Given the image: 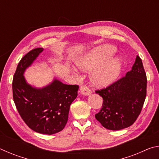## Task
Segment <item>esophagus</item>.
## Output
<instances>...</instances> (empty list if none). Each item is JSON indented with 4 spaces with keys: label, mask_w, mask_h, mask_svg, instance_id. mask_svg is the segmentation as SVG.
I'll use <instances>...</instances> for the list:
<instances>
[{
    "label": "esophagus",
    "mask_w": 159,
    "mask_h": 159,
    "mask_svg": "<svg viewBox=\"0 0 159 159\" xmlns=\"http://www.w3.org/2000/svg\"><path fill=\"white\" fill-rule=\"evenodd\" d=\"M80 92L83 95H89L91 94L90 90L88 87H86L85 85L80 86Z\"/></svg>",
    "instance_id": "34e87169"
}]
</instances>
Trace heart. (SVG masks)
Listing matches in <instances>:
<instances>
[{
    "mask_svg": "<svg viewBox=\"0 0 159 159\" xmlns=\"http://www.w3.org/2000/svg\"><path fill=\"white\" fill-rule=\"evenodd\" d=\"M116 48L111 45H102L91 50L90 52L76 60L80 69L90 71V80L97 87L104 88L116 81L121 73L123 60L120 57H112ZM75 76L79 75L76 70H72Z\"/></svg>",
    "mask_w": 159,
    "mask_h": 159,
    "instance_id": "b5f03b06",
    "label": "heart"
}]
</instances>
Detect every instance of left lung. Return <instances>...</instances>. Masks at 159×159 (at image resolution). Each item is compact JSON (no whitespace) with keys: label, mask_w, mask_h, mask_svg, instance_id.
<instances>
[{"label":"left lung","mask_w":159,"mask_h":159,"mask_svg":"<svg viewBox=\"0 0 159 159\" xmlns=\"http://www.w3.org/2000/svg\"><path fill=\"white\" fill-rule=\"evenodd\" d=\"M147 76L140 57L137 55L125 76L95 93L103 99L95 118L107 129L118 130L133 125L140 114L147 95Z\"/></svg>","instance_id":"obj_1"}]
</instances>
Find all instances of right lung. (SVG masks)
<instances>
[{
  "instance_id": "right-lung-1",
  "label": "right lung",
  "mask_w": 159,
  "mask_h": 159,
  "mask_svg": "<svg viewBox=\"0 0 159 159\" xmlns=\"http://www.w3.org/2000/svg\"><path fill=\"white\" fill-rule=\"evenodd\" d=\"M43 51L42 48H35L19 62L12 80L13 99L20 116L31 130L52 134L65 127L79 85L64 84L57 79L41 88L29 84L24 76L25 70Z\"/></svg>"
}]
</instances>
